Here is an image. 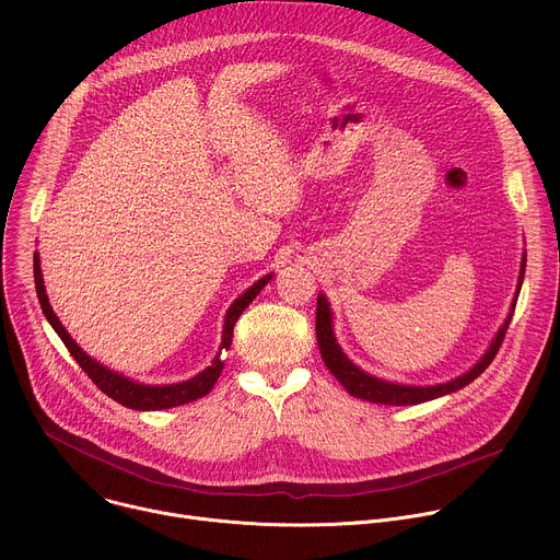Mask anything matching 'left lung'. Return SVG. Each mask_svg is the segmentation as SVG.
I'll return each mask as SVG.
<instances>
[{
  "mask_svg": "<svg viewBox=\"0 0 560 560\" xmlns=\"http://www.w3.org/2000/svg\"><path fill=\"white\" fill-rule=\"evenodd\" d=\"M525 261L527 255H523V264H521V275H518V288H516V296L512 303V310L505 318V324L501 326V330L497 332L494 341L490 343L488 352L478 359V363H474V368H469L465 374L447 381V383H439V385H404V383H392V381H383L376 378L368 372H363L361 368H357L346 352L339 348L335 332H332V310L330 303L324 294L316 296V343L318 350H322V359L328 365V370L335 374V378L348 389V394L363 398V401L370 404H381V406H417V404H425L432 401V398L452 394L460 387H465L467 383H471L476 376H481L488 365L494 361L505 332L510 328L512 322V314H514V305L521 292V283H523V275H525Z\"/></svg>",
  "mask_w": 560,
  "mask_h": 560,
  "instance_id": "obj_1",
  "label": "left lung"
}]
</instances>
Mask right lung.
I'll return each instance as SVG.
<instances>
[{
	"mask_svg": "<svg viewBox=\"0 0 560 560\" xmlns=\"http://www.w3.org/2000/svg\"><path fill=\"white\" fill-rule=\"evenodd\" d=\"M33 270H35V288H37V296L42 303V312L46 314L48 324L55 328V332L59 335V339L63 341V346L68 348V352L72 354V359L79 363L89 378H93V383L106 394L110 396L113 401L130 408V410H166V408H177L190 401H197V398L206 396L212 385L217 383L221 370H223V361H221V352L214 357L212 365H208L203 372H199L197 376L182 381V383H171V385H143L137 381H130L128 376H121L108 368H104L100 361H95L93 357H89L82 348L74 343V339L66 332V328L61 326V322L57 318V314L52 312L50 303H48V294L44 288V279H42V268H39V255L35 253L33 259ZM272 279V275H266L264 279H259L257 283H253V288H248L242 296L234 299V303L228 307L225 312V322H223V335H221V350H228L232 343V330L238 314H242L253 299L264 290V285Z\"/></svg>",
	"mask_w": 560,
	"mask_h": 560,
	"instance_id": "add662e5",
	"label": "right lung"
}]
</instances>
